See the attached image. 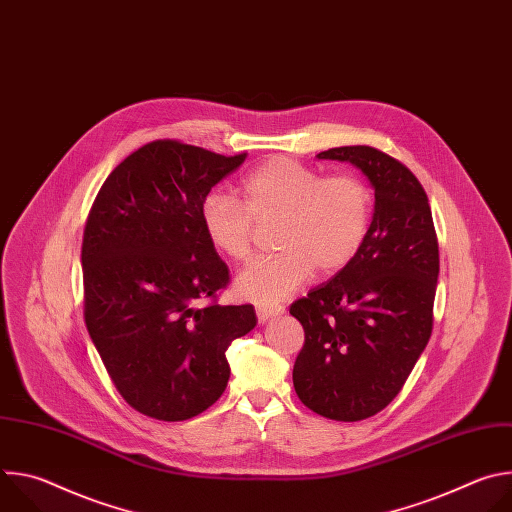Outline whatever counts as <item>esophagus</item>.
Listing matches in <instances>:
<instances>
[{
  "label": "esophagus",
  "instance_id": "1",
  "mask_svg": "<svg viewBox=\"0 0 512 512\" xmlns=\"http://www.w3.org/2000/svg\"><path fill=\"white\" fill-rule=\"evenodd\" d=\"M285 312V308L283 306H257V318H259V322L261 324H265L267 320H271V318H275V316H281Z\"/></svg>",
  "mask_w": 512,
  "mask_h": 512
}]
</instances>
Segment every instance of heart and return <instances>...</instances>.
<instances>
[{"label":"heart","mask_w":512,"mask_h":512,"mask_svg":"<svg viewBox=\"0 0 512 512\" xmlns=\"http://www.w3.org/2000/svg\"><path fill=\"white\" fill-rule=\"evenodd\" d=\"M245 204L214 192L202 202V229L216 253L243 263L253 251L255 223L277 221L275 257L259 259L235 279L237 296L261 306L300 289L316 267L324 275L344 269L371 229L373 194L360 178L322 172L287 158L259 166L243 186Z\"/></svg>","instance_id":"obj_1"}]
</instances>
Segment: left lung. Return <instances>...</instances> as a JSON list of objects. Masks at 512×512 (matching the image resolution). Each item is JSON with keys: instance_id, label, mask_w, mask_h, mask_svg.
<instances>
[{"instance_id": "obj_1", "label": "left lung", "mask_w": 512, "mask_h": 512, "mask_svg": "<svg viewBox=\"0 0 512 512\" xmlns=\"http://www.w3.org/2000/svg\"><path fill=\"white\" fill-rule=\"evenodd\" d=\"M316 158L358 168L375 210L356 257L289 308L306 332L294 387L314 413L360 421L397 397L429 342L440 251L425 190L401 162L369 145Z\"/></svg>"}]
</instances>
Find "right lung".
<instances>
[{
  "mask_svg": "<svg viewBox=\"0 0 512 512\" xmlns=\"http://www.w3.org/2000/svg\"><path fill=\"white\" fill-rule=\"evenodd\" d=\"M247 154L158 139L101 186L83 239L85 322L121 397L160 421L206 411L227 389V348L255 308L198 304L229 283L202 229V202Z\"/></svg>",
  "mask_w": 512,
  "mask_h": 512,
  "instance_id": "1",
  "label": "right lung"
}]
</instances>
